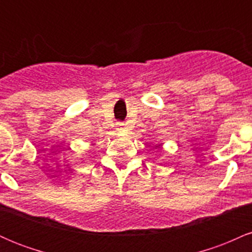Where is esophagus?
I'll list each match as a JSON object with an SVG mask.
<instances>
[{
  "label": "esophagus",
  "mask_w": 252,
  "mask_h": 252,
  "mask_svg": "<svg viewBox=\"0 0 252 252\" xmlns=\"http://www.w3.org/2000/svg\"><path fill=\"white\" fill-rule=\"evenodd\" d=\"M124 126H126V124H124V123H121V122L117 123V130H118V131H123Z\"/></svg>",
  "instance_id": "34e87169"
}]
</instances>
